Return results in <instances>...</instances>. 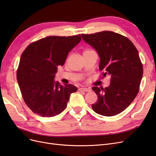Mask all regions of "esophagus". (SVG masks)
<instances>
[{
	"instance_id": "34e87169",
	"label": "esophagus",
	"mask_w": 156,
	"mask_h": 156,
	"mask_svg": "<svg viewBox=\"0 0 156 156\" xmlns=\"http://www.w3.org/2000/svg\"><path fill=\"white\" fill-rule=\"evenodd\" d=\"M79 90H83V91H85V92H90V88H87V87H83V88H80Z\"/></svg>"
}]
</instances>
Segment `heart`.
Here are the masks:
<instances>
[{
    "label": "heart",
    "instance_id": "heart-1",
    "mask_svg": "<svg viewBox=\"0 0 156 156\" xmlns=\"http://www.w3.org/2000/svg\"><path fill=\"white\" fill-rule=\"evenodd\" d=\"M90 51H92V50H88V49H87V50H84V52H83V53H86V52Z\"/></svg>",
    "mask_w": 156,
    "mask_h": 156
}]
</instances>
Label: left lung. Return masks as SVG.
I'll return each instance as SVG.
<instances>
[{"instance_id":"left-lung-1","label":"left lung","mask_w":156,"mask_h":156,"mask_svg":"<svg viewBox=\"0 0 156 156\" xmlns=\"http://www.w3.org/2000/svg\"><path fill=\"white\" fill-rule=\"evenodd\" d=\"M81 36L100 56L102 78L111 77L108 87L92 88L98 98L92 105V109L105 116L119 114L131 104L139 90L143 67L138 51L127 37L112 31Z\"/></svg>"}]
</instances>
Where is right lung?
<instances>
[{"mask_svg": "<svg viewBox=\"0 0 156 156\" xmlns=\"http://www.w3.org/2000/svg\"><path fill=\"white\" fill-rule=\"evenodd\" d=\"M81 40V34L52 36L33 42L23 52L17 79L23 100L35 114L43 117L59 115L77 88L55 82L58 66H63L69 52Z\"/></svg>", "mask_w": 156, "mask_h": 156, "instance_id": "obj_1", "label": "right lung"}]
</instances>
